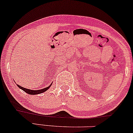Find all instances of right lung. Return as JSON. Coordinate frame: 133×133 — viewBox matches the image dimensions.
Instances as JSON below:
<instances>
[{"mask_svg": "<svg viewBox=\"0 0 133 133\" xmlns=\"http://www.w3.org/2000/svg\"><path fill=\"white\" fill-rule=\"evenodd\" d=\"M51 84L50 85V86L46 87V88H43L42 89V90H30V89H27V88H24V87H23L19 86V85H17V84H16V85H17V86L19 87L20 89H21L22 90H23L24 92H26V93H27L28 94H29V95H38V94H41L43 93V92L46 91L47 90H48V89L50 88V87H51Z\"/></svg>", "mask_w": 133, "mask_h": 133, "instance_id": "obj_1", "label": "right lung"}]
</instances>
